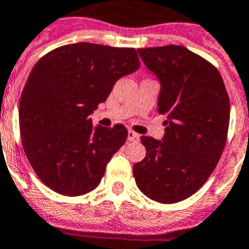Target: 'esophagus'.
I'll return each instance as SVG.
<instances>
[{
  "label": "esophagus",
  "mask_w": 249,
  "mask_h": 249,
  "mask_svg": "<svg viewBox=\"0 0 249 249\" xmlns=\"http://www.w3.org/2000/svg\"><path fill=\"white\" fill-rule=\"evenodd\" d=\"M138 138H140V136H138L137 133L133 132V130H129V132H128V140H129V141H137Z\"/></svg>",
  "instance_id": "34e87169"
}]
</instances>
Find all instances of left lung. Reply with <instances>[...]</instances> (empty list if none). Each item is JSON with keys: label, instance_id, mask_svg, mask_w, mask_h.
<instances>
[{"label": "left lung", "instance_id": "obj_1", "mask_svg": "<svg viewBox=\"0 0 249 249\" xmlns=\"http://www.w3.org/2000/svg\"><path fill=\"white\" fill-rule=\"evenodd\" d=\"M160 81L162 141L142 136L146 157L133 166L136 184L160 204L191 197L212 175L227 141L230 99L217 68L181 45L137 49Z\"/></svg>", "mask_w": 249, "mask_h": 249}]
</instances>
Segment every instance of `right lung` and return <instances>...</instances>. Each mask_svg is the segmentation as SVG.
<instances>
[{
	"mask_svg": "<svg viewBox=\"0 0 249 249\" xmlns=\"http://www.w3.org/2000/svg\"><path fill=\"white\" fill-rule=\"evenodd\" d=\"M140 68L134 48L66 44L36 62L19 102L24 154L37 178L64 196L94 191L128 137L124 125L94 126L90 115L117 79Z\"/></svg>",
	"mask_w": 249,
	"mask_h": 249,
	"instance_id": "1",
	"label": "right lung"
}]
</instances>
